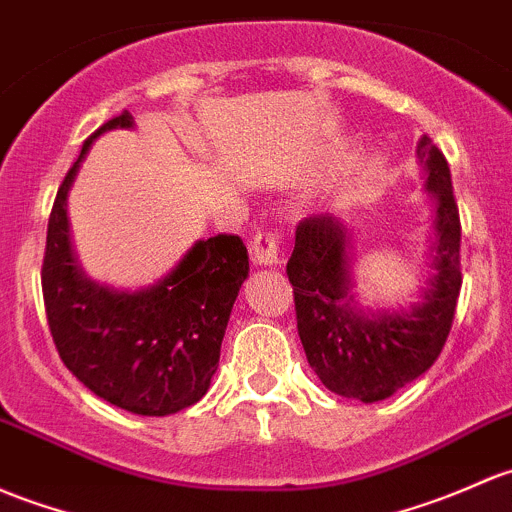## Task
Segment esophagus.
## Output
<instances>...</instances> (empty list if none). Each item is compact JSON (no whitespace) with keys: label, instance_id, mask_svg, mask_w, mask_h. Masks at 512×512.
Instances as JSON below:
<instances>
[{"label":"esophagus","instance_id":"esophagus-1","mask_svg":"<svg viewBox=\"0 0 512 512\" xmlns=\"http://www.w3.org/2000/svg\"><path fill=\"white\" fill-rule=\"evenodd\" d=\"M282 240V230H260L252 238V255H255L257 265H277Z\"/></svg>","mask_w":512,"mask_h":512}]
</instances>
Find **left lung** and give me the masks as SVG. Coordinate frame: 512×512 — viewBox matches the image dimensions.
<instances>
[{
    "label": "left lung",
    "mask_w": 512,
    "mask_h": 512,
    "mask_svg": "<svg viewBox=\"0 0 512 512\" xmlns=\"http://www.w3.org/2000/svg\"><path fill=\"white\" fill-rule=\"evenodd\" d=\"M419 159L427 164V188L437 198L434 277L422 304L407 314L360 316L348 306V230L331 213L299 220L287 277L306 360L328 390L360 402L390 397L439 358L454 324L461 292V220L446 157L422 134Z\"/></svg>",
    "instance_id": "1"
}]
</instances>
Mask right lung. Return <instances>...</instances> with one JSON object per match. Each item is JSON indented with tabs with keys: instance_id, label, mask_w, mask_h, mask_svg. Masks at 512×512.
<instances>
[{
	"instance_id": "1",
	"label": "right lung",
	"mask_w": 512,
	"mask_h": 512,
	"mask_svg": "<svg viewBox=\"0 0 512 512\" xmlns=\"http://www.w3.org/2000/svg\"><path fill=\"white\" fill-rule=\"evenodd\" d=\"M115 127H132V115L125 110L90 134L58 186L43 250V306L56 351L80 383L122 410L164 417L191 407L211 385L250 270L247 247L228 233L198 240L164 282L137 294L85 279L68 240L66 196L93 139Z\"/></svg>"
}]
</instances>
